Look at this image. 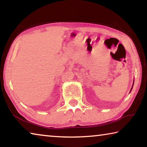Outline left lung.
Wrapping results in <instances>:
<instances>
[{
    "mask_svg": "<svg viewBox=\"0 0 147 147\" xmlns=\"http://www.w3.org/2000/svg\"><path fill=\"white\" fill-rule=\"evenodd\" d=\"M133 85H134V84H133ZM132 87H133V86H132ZM131 89H132V88H131ZM131 90H130V91H131Z\"/></svg>",
    "mask_w": 147,
    "mask_h": 147,
    "instance_id": "8db88e82",
    "label": "left lung"
}]
</instances>
